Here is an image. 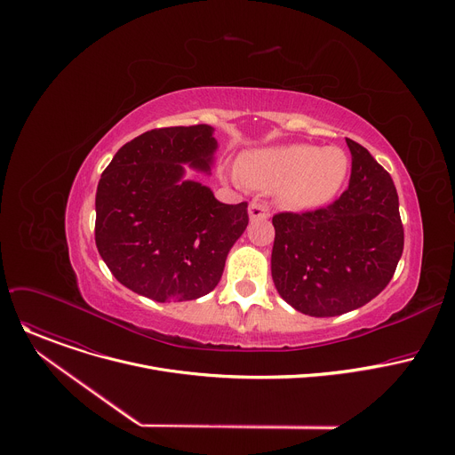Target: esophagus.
I'll list each match as a JSON object with an SVG mask.
<instances>
[{
	"label": "esophagus",
	"mask_w": 455,
	"mask_h": 455,
	"mask_svg": "<svg viewBox=\"0 0 455 455\" xmlns=\"http://www.w3.org/2000/svg\"><path fill=\"white\" fill-rule=\"evenodd\" d=\"M248 216L251 221H263L270 218V209L261 202H253L248 207Z\"/></svg>",
	"instance_id": "esophagus-1"
}]
</instances>
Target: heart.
<instances>
[{
	"label": "heart",
	"instance_id": "1",
	"mask_svg": "<svg viewBox=\"0 0 455 455\" xmlns=\"http://www.w3.org/2000/svg\"><path fill=\"white\" fill-rule=\"evenodd\" d=\"M347 169L349 158L339 148L293 144L243 155L237 176L251 188L279 190L281 202L290 209H311L335 196Z\"/></svg>",
	"mask_w": 455,
	"mask_h": 455
}]
</instances>
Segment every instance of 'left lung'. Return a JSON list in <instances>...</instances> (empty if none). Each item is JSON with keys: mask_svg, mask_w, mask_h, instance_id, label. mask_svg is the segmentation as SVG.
I'll use <instances>...</instances> for the list:
<instances>
[{"mask_svg": "<svg viewBox=\"0 0 455 455\" xmlns=\"http://www.w3.org/2000/svg\"><path fill=\"white\" fill-rule=\"evenodd\" d=\"M349 187L328 207L279 212L272 223V277L279 295L311 316H337L372 300L403 253L398 192L371 153L351 139Z\"/></svg>", "mask_w": 455, "mask_h": 455, "instance_id": "left-lung-1", "label": "left lung"}]
</instances>
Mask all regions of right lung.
<instances>
[{"mask_svg": "<svg viewBox=\"0 0 455 455\" xmlns=\"http://www.w3.org/2000/svg\"><path fill=\"white\" fill-rule=\"evenodd\" d=\"M218 142L207 124L160 127L118 149L95 198V243L115 279L156 302L212 291L248 225V204L227 205L188 167L209 172Z\"/></svg>", "mask_w": 455, "mask_h": 455, "instance_id": "1", "label": "right lung"}]
</instances>
